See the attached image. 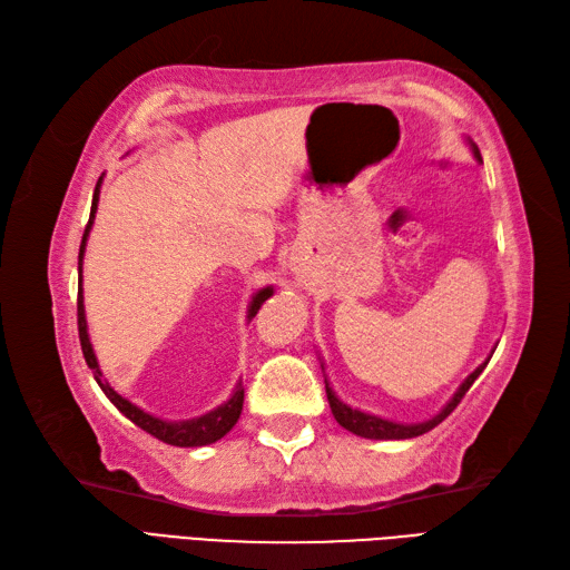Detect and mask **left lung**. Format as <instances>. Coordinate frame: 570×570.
<instances>
[{
	"instance_id": "8db88e82",
	"label": "left lung",
	"mask_w": 570,
	"mask_h": 570,
	"mask_svg": "<svg viewBox=\"0 0 570 570\" xmlns=\"http://www.w3.org/2000/svg\"><path fill=\"white\" fill-rule=\"evenodd\" d=\"M469 147H471V155L476 157V161L483 164L481 155H479V147L471 142V140H469ZM493 351H491V355H493ZM491 355L485 357L483 363L469 374V377L460 384V390L452 394V399L448 401V404L442 406L433 415V419H428V421H421V423H396V421H390V419H382V415H372V413H365V411H360V409H353L348 404H343V401L338 399V394L333 392V386L326 380V396H328L331 413H333V419L338 421V425H343L345 430H351L353 435L367 438V440H409V438H419V435L428 433V430H433L435 425H440L456 409V404H460L462 396L469 392V386L476 382L479 374L485 370V365H489ZM322 370H324V363H322Z\"/></svg>"
}]
</instances>
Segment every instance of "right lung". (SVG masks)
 Listing matches in <instances>:
<instances>
[{
	"label": "right lung",
	"instance_id": "obj_1",
	"mask_svg": "<svg viewBox=\"0 0 570 570\" xmlns=\"http://www.w3.org/2000/svg\"><path fill=\"white\" fill-rule=\"evenodd\" d=\"M101 180L96 184L94 188V198H91V215H89V225L85 229V237H81V246H79V295H77V324H79V341H81V353H85V360L89 370L94 372V380L96 384L101 386V392L110 399V404H114L125 419L132 421L137 428H142L145 433H149L151 438H157L166 445H174V448H203V445H213L219 438H225L229 430L237 425L239 415H242V406H244V386L242 382H237V390L232 392V396L225 401V404H219L217 409L207 411L198 419H188V421H164L157 419V415L147 413L145 409L135 406L132 401H128L125 396H120L114 386H110L104 380V372L99 367V360H96L94 353V345L89 338V326H87V309H85V287H81V261H85L87 254V242H89V232L94 227V217L96 210H99V196H101ZM268 297H273V285L268 287H261L258 293L248 302V309H246V322H252V318L258 314L261 304L266 302Z\"/></svg>",
	"mask_w": 570,
	"mask_h": 570
}]
</instances>
